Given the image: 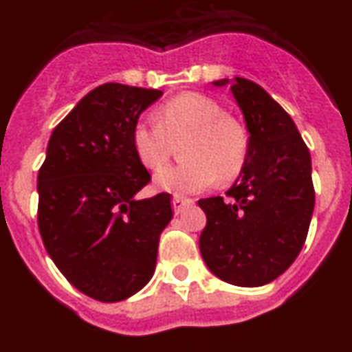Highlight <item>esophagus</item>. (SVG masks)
<instances>
[{
    "label": "esophagus",
    "mask_w": 352,
    "mask_h": 352,
    "mask_svg": "<svg viewBox=\"0 0 352 352\" xmlns=\"http://www.w3.org/2000/svg\"><path fill=\"white\" fill-rule=\"evenodd\" d=\"M191 204H193V200L184 199V197H179V195H175V197H173V200H171V206H173V211H175V214L182 212L186 208H190Z\"/></svg>",
    "instance_id": "obj_1"
}]
</instances>
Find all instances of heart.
Here are the masks:
<instances>
[{
    "label": "heart",
    "mask_w": 352,
    "mask_h": 352,
    "mask_svg": "<svg viewBox=\"0 0 352 352\" xmlns=\"http://www.w3.org/2000/svg\"><path fill=\"white\" fill-rule=\"evenodd\" d=\"M182 138L179 153L184 161L155 175L161 190L195 195L211 188L218 179L232 181L243 170L249 153L245 126L204 94L173 96L162 103L157 118H141L132 131L135 155L148 170L164 166L171 141Z\"/></svg>",
    "instance_id": "1"
}]
</instances>
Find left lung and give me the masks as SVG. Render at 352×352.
Returning <instances> with one entry per match:
<instances>
[{"label":"left lung","mask_w":352,"mask_h":352,"mask_svg":"<svg viewBox=\"0 0 352 352\" xmlns=\"http://www.w3.org/2000/svg\"><path fill=\"white\" fill-rule=\"evenodd\" d=\"M231 91L250 134L249 153L227 199L199 200L208 217L200 254L221 281L263 286L290 267L306 241L315 208L311 157L290 114L261 85L236 76Z\"/></svg>","instance_id":"obj_1"}]
</instances>
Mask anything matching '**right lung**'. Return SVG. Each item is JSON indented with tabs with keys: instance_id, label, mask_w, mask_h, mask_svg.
<instances>
[{
	"instance_id": "add662e5",
	"label": "right lung",
	"mask_w": 352,
	"mask_h": 352,
	"mask_svg": "<svg viewBox=\"0 0 352 352\" xmlns=\"http://www.w3.org/2000/svg\"><path fill=\"white\" fill-rule=\"evenodd\" d=\"M162 93L103 84L55 126L37 177L41 238L62 276L82 294L118 302L152 279L170 195L135 199L150 173L132 131Z\"/></svg>"
}]
</instances>
